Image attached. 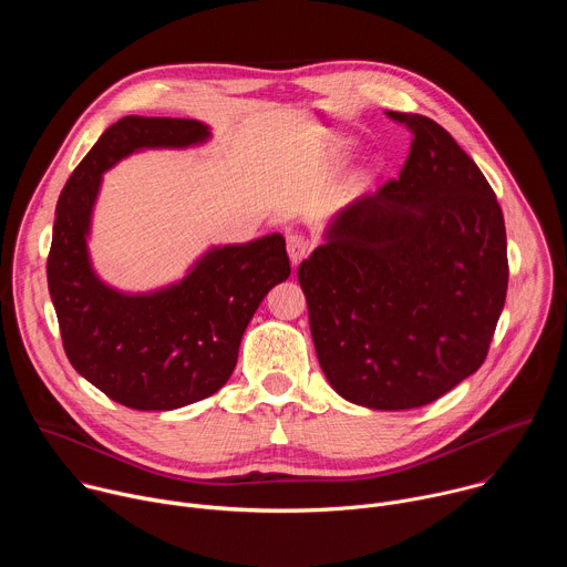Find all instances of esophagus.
Wrapping results in <instances>:
<instances>
[{
	"label": "esophagus",
	"instance_id": "1",
	"mask_svg": "<svg viewBox=\"0 0 567 567\" xmlns=\"http://www.w3.org/2000/svg\"><path fill=\"white\" fill-rule=\"evenodd\" d=\"M311 249V241L307 239V235L298 233V230H291L287 233V251H289V258H291V265L296 267L300 260L307 258Z\"/></svg>",
	"mask_w": 567,
	"mask_h": 567
}]
</instances>
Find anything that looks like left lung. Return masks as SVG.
Instances as JSON below:
<instances>
[{
  "label": "left lung",
  "instance_id": "left-lung-1",
  "mask_svg": "<svg viewBox=\"0 0 567 567\" xmlns=\"http://www.w3.org/2000/svg\"><path fill=\"white\" fill-rule=\"evenodd\" d=\"M413 134L406 164L346 206L300 262L322 372L359 406L409 411L473 374L507 298L501 204L433 118L385 112Z\"/></svg>",
  "mask_w": 567,
  "mask_h": 567
}]
</instances>
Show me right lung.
Instances as JSON below:
<instances>
[{
	"label": "right lung",
	"instance_id": "obj_1",
	"mask_svg": "<svg viewBox=\"0 0 567 567\" xmlns=\"http://www.w3.org/2000/svg\"><path fill=\"white\" fill-rule=\"evenodd\" d=\"M208 136L190 118L125 116L110 125L60 193L47 258L49 293L71 365L134 411H175L217 392L241 334L271 287L291 274L285 237L213 249L175 287L125 296L87 260L85 235L101 175L138 147H184Z\"/></svg>",
	"mask_w": 567,
	"mask_h": 567
}]
</instances>
